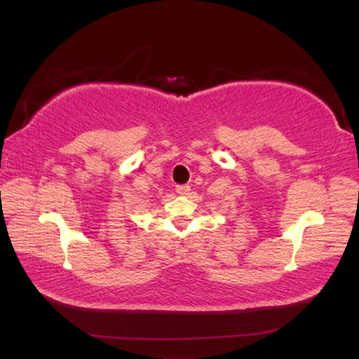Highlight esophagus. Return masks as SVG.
I'll use <instances>...</instances> for the list:
<instances>
[{
  "label": "esophagus",
  "mask_w": 359,
  "mask_h": 359,
  "mask_svg": "<svg viewBox=\"0 0 359 359\" xmlns=\"http://www.w3.org/2000/svg\"><path fill=\"white\" fill-rule=\"evenodd\" d=\"M175 191H177V194H180V196H188L189 191H191V187H189V185H177V187H175Z\"/></svg>",
  "instance_id": "1"
}]
</instances>
